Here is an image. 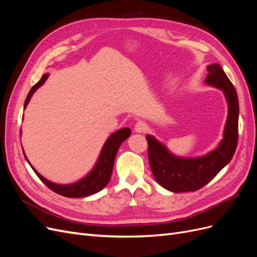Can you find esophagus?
I'll return each mask as SVG.
<instances>
[{
  "label": "esophagus",
  "mask_w": 257,
  "mask_h": 257,
  "mask_svg": "<svg viewBox=\"0 0 257 257\" xmlns=\"http://www.w3.org/2000/svg\"><path fill=\"white\" fill-rule=\"evenodd\" d=\"M146 128H147L146 127V124L144 122H137L135 124V127H134L136 133H145Z\"/></svg>",
  "instance_id": "1"
}]
</instances>
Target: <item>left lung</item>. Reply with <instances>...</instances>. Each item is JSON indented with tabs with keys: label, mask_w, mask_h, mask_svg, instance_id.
<instances>
[{
	"label": "left lung",
	"mask_w": 257,
	"mask_h": 257,
	"mask_svg": "<svg viewBox=\"0 0 257 257\" xmlns=\"http://www.w3.org/2000/svg\"><path fill=\"white\" fill-rule=\"evenodd\" d=\"M205 82L220 89L226 99L228 114L223 139L214 150L196 158H182L170 152L152 135H147L148 158L152 174L160 185L174 192H194L203 188L226 166L234 157L238 143L239 102L234 85L223 68L213 63L207 66Z\"/></svg>",
	"instance_id": "obj_1"
}]
</instances>
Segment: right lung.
<instances>
[{
  "instance_id": "add662e5",
  "label": "right lung",
  "mask_w": 257,
  "mask_h": 257,
  "mask_svg": "<svg viewBox=\"0 0 257 257\" xmlns=\"http://www.w3.org/2000/svg\"><path fill=\"white\" fill-rule=\"evenodd\" d=\"M47 78H48V74L43 75L42 79L30 90L25 102V109L27 108L31 97H32V95L34 94V92L40 88L46 80H47ZM130 135H131V128L128 127H124V128L115 131L114 133H112L109 137L107 138L106 143L102 148V151H100L98 155V159L95 163V165L91 169V172L87 176L81 178L80 180L76 181L74 183H69V184H59V183H54L52 181L47 180V179L44 178L32 165H31V163L26 157L25 151H23V154H25L27 162L31 165V167H32L37 177L40 178L50 190L65 197H71V198L85 197L102 191L108 184V182H109L116 152H118L121 144L124 141H126V139L130 137Z\"/></svg>"
}]
</instances>
